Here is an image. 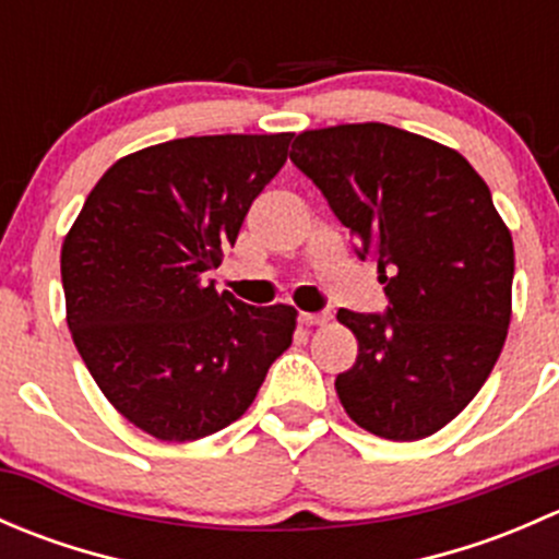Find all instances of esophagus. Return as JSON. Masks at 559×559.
<instances>
[{"mask_svg":"<svg viewBox=\"0 0 559 559\" xmlns=\"http://www.w3.org/2000/svg\"><path fill=\"white\" fill-rule=\"evenodd\" d=\"M300 321L306 326H319V324H326L330 321V313L326 311H319V313H300Z\"/></svg>","mask_w":559,"mask_h":559,"instance_id":"34e87169","label":"esophagus"}]
</instances>
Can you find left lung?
Here are the masks:
<instances>
[{"label":"left lung","instance_id":"8db88e82","mask_svg":"<svg viewBox=\"0 0 559 559\" xmlns=\"http://www.w3.org/2000/svg\"><path fill=\"white\" fill-rule=\"evenodd\" d=\"M289 159L386 284L384 313L337 311L359 341L335 379L343 408L389 441L432 436L476 397L509 332L514 243L489 186L456 151L389 123L311 129Z\"/></svg>","mask_w":559,"mask_h":559}]
</instances>
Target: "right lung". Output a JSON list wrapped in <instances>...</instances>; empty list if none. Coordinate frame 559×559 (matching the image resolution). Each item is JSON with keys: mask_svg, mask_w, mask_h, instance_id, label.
Masks as SVG:
<instances>
[{"mask_svg": "<svg viewBox=\"0 0 559 559\" xmlns=\"http://www.w3.org/2000/svg\"><path fill=\"white\" fill-rule=\"evenodd\" d=\"M295 134H207L123 156L61 246L67 324L105 397L159 441L233 425L292 346V306H246L207 278Z\"/></svg>", "mask_w": 559, "mask_h": 559, "instance_id": "obj_1", "label": "right lung"}]
</instances>
